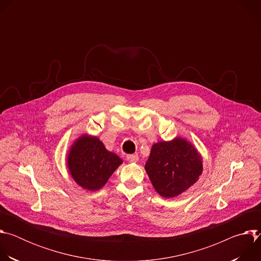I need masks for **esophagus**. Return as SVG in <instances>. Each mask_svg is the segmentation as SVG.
<instances>
[{
  "label": "esophagus",
  "instance_id": "esophagus-1",
  "mask_svg": "<svg viewBox=\"0 0 261 261\" xmlns=\"http://www.w3.org/2000/svg\"><path fill=\"white\" fill-rule=\"evenodd\" d=\"M126 159H127V161H129V162H137V161H138V155H137V154L127 155Z\"/></svg>",
  "mask_w": 261,
  "mask_h": 261
}]
</instances>
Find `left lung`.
Listing matches in <instances>:
<instances>
[{
    "label": "left lung",
    "instance_id": "1",
    "mask_svg": "<svg viewBox=\"0 0 261 261\" xmlns=\"http://www.w3.org/2000/svg\"><path fill=\"white\" fill-rule=\"evenodd\" d=\"M145 170L156 191L163 197L171 198L196 182L202 172V162L188 141L176 138L153 145Z\"/></svg>",
    "mask_w": 261,
    "mask_h": 261
}]
</instances>
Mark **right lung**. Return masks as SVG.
<instances>
[{"mask_svg": "<svg viewBox=\"0 0 261 261\" xmlns=\"http://www.w3.org/2000/svg\"><path fill=\"white\" fill-rule=\"evenodd\" d=\"M121 164L120 157L108 152L97 137L82 136L73 144L68 156L72 177L91 191L102 188Z\"/></svg>", "mask_w": 261, "mask_h": 261, "instance_id": "1", "label": "right lung"}]
</instances>
